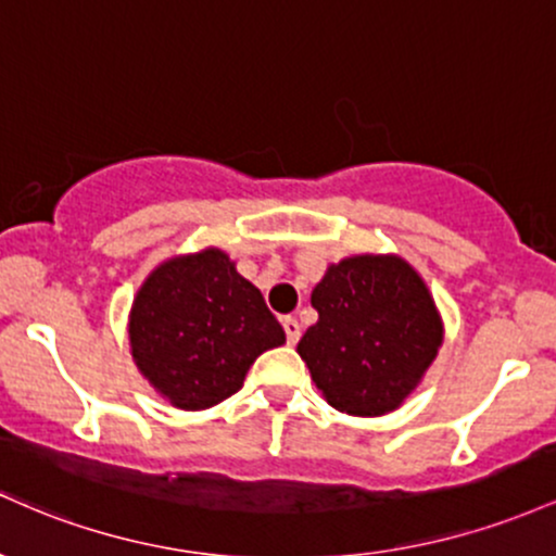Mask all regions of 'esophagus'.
<instances>
[{"instance_id":"esophagus-1","label":"esophagus","mask_w":556,"mask_h":556,"mask_svg":"<svg viewBox=\"0 0 556 556\" xmlns=\"http://www.w3.org/2000/svg\"><path fill=\"white\" fill-rule=\"evenodd\" d=\"M283 330H286V341L294 346L299 341V336H302V326H299L296 317H283Z\"/></svg>"}]
</instances>
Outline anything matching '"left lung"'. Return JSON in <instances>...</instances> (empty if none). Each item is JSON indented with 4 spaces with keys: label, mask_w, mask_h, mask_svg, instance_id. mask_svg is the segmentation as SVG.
<instances>
[{
    "label": "left lung",
    "mask_w": 556,
    "mask_h": 556,
    "mask_svg": "<svg viewBox=\"0 0 556 556\" xmlns=\"http://www.w3.org/2000/svg\"><path fill=\"white\" fill-rule=\"evenodd\" d=\"M317 323L299 357L330 407L357 417L394 413L444 341L426 280L396 254H354L312 291Z\"/></svg>",
    "instance_id": "left-lung-1"
}]
</instances>
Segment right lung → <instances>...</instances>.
<instances>
[{
    "mask_svg": "<svg viewBox=\"0 0 556 556\" xmlns=\"http://www.w3.org/2000/svg\"><path fill=\"white\" fill-rule=\"evenodd\" d=\"M141 376L178 409H207L244 386L254 359L286 344L257 286L210 247L149 273L128 317Z\"/></svg>",
    "mask_w": 556,
    "mask_h": 556,
    "instance_id": "right-lung-1",
    "label": "right lung"
}]
</instances>
